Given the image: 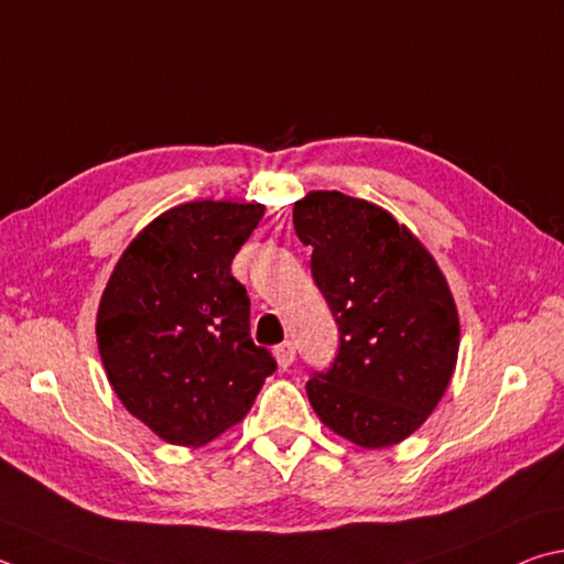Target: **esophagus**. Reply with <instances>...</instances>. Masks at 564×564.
<instances>
[{
	"mask_svg": "<svg viewBox=\"0 0 564 564\" xmlns=\"http://www.w3.org/2000/svg\"><path fill=\"white\" fill-rule=\"evenodd\" d=\"M273 355H275V362H279L281 370H285V367H291L295 360V347H293V343L285 340L281 345H275Z\"/></svg>",
	"mask_w": 564,
	"mask_h": 564,
	"instance_id": "esophagus-1",
	"label": "esophagus"
}]
</instances>
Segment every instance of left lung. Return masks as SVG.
<instances>
[{
    "instance_id": "obj_1",
    "label": "left lung",
    "mask_w": 564,
    "mask_h": 564,
    "mask_svg": "<svg viewBox=\"0 0 564 564\" xmlns=\"http://www.w3.org/2000/svg\"><path fill=\"white\" fill-rule=\"evenodd\" d=\"M293 227L340 330L305 392L321 422L362 448L404 442L434 412L458 357V311L434 256L404 224L343 192H308Z\"/></svg>"
}]
</instances>
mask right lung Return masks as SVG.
I'll use <instances>...</instances> for the list:
<instances>
[{
    "label": "right lung",
    "mask_w": 564,
    "mask_h": 564,
    "mask_svg": "<svg viewBox=\"0 0 564 564\" xmlns=\"http://www.w3.org/2000/svg\"><path fill=\"white\" fill-rule=\"evenodd\" d=\"M263 204L187 202L142 229L110 273L98 352L122 406L160 438L204 446L239 424L275 370L253 345L231 261Z\"/></svg>",
    "instance_id": "right-lung-1"
}]
</instances>
